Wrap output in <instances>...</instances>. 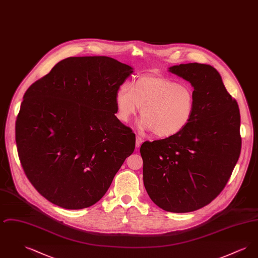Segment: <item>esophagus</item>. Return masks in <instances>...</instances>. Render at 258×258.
<instances>
[{"mask_svg":"<svg viewBox=\"0 0 258 258\" xmlns=\"http://www.w3.org/2000/svg\"><path fill=\"white\" fill-rule=\"evenodd\" d=\"M143 142V139L140 136H136V147H140Z\"/></svg>","mask_w":258,"mask_h":258,"instance_id":"esophagus-1","label":"esophagus"}]
</instances>
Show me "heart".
Here are the masks:
<instances>
[{
  "instance_id": "b5f03b06",
  "label": "heart",
  "mask_w": 258,
  "mask_h": 258,
  "mask_svg": "<svg viewBox=\"0 0 258 258\" xmlns=\"http://www.w3.org/2000/svg\"><path fill=\"white\" fill-rule=\"evenodd\" d=\"M116 117L126 123L141 107L140 127L158 137L179 135L189 124L196 110V97L188 86L171 78L142 76L124 83L116 95Z\"/></svg>"
}]
</instances>
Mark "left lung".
Segmentation results:
<instances>
[{
	"mask_svg": "<svg viewBox=\"0 0 258 258\" xmlns=\"http://www.w3.org/2000/svg\"><path fill=\"white\" fill-rule=\"evenodd\" d=\"M169 71L195 88V115L179 135L141 145L143 181L160 208L187 213L208 205L227 184L241 153L240 110L213 67L189 62Z\"/></svg>",
	"mask_w": 258,
	"mask_h": 258,
	"instance_id": "1",
	"label": "left lung"
}]
</instances>
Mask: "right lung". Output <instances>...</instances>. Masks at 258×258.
<instances>
[{
	"mask_svg": "<svg viewBox=\"0 0 258 258\" xmlns=\"http://www.w3.org/2000/svg\"><path fill=\"white\" fill-rule=\"evenodd\" d=\"M133 68L105 56L70 57L26 91L15 140L31 184L51 203L87 208L105 195L135 148L116 113Z\"/></svg>",
	"mask_w": 258,
	"mask_h": 258,
	"instance_id": "right-lung-1",
	"label": "right lung"
}]
</instances>
